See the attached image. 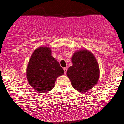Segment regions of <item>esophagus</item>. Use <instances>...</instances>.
I'll use <instances>...</instances> for the list:
<instances>
[{"label": "esophagus", "instance_id": "esophagus-1", "mask_svg": "<svg viewBox=\"0 0 124 124\" xmlns=\"http://www.w3.org/2000/svg\"><path fill=\"white\" fill-rule=\"evenodd\" d=\"M63 70H64V74H66V72H67V68H66V67H64Z\"/></svg>", "mask_w": 124, "mask_h": 124}]
</instances>
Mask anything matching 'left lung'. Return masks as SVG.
I'll list each match as a JSON object with an SVG mask.
<instances>
[{
	"mask_svg": "<svg viewBox=\"0 0 124 124\" xmlns=\"http://www.w3.org/2000/svg\"><path fill=\"white\" fill-rule=\"evenodd\" d=\"M72 66L66 74L73 88L80 92L88 91L98 83L100 75L99 67L92 53L87 49H80L73 54Z\"/></svg>",
	"mask_w": 124,
	"mask_h": 124,
	"instance_id": "left-lung-1",
	"label": "left lung"
}]
</instances>
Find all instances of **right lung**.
Instances as JSON below:
<instances>
[{"instance_id":"right-lung-1","label":"right lung","mask_w":124,"mask_h":124,"mask_svg":"<svg viewBox=\"0 0 124 124\" xmlns=\"http://www.w3.org/2000/svg\"><path fill=\"white\" fill-rule=\"evenodd\" d=\"M26 78L31 86L41 93L50 91L56 79L64 74V70L47 46L38 47L33 53L26 67Z\"/></svg>"}]
</instances>
